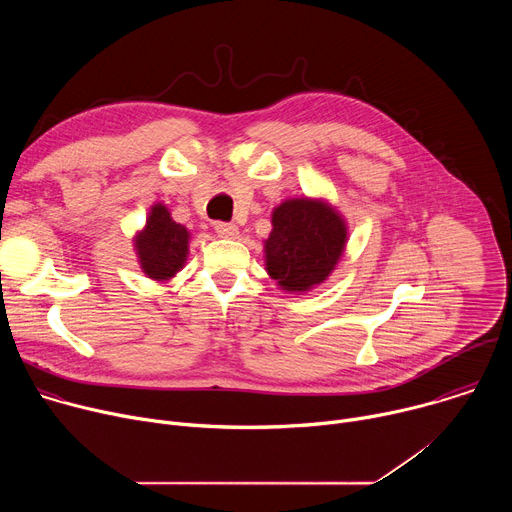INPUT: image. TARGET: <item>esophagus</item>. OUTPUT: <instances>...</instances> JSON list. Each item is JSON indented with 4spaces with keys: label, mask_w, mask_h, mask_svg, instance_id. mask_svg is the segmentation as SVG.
I'll return each mask as SVG.
<instances>
[{
    "label": "esophagus",
    "mask_w": 512,
    "mask_h": 512,
    "mask_svg": "<svg viewBox=\"0 0 512 512\" xmlns=\"http://www.w3.org/2000/svg\"><path fill=\"white\" fill-rule=\"evenodd\" d=\"M214 231L218 233V237L223 239H237L239 237V227L233 223H216Z\"/></svg>",
    "instance_id": "34e87169"
}]
</instances>
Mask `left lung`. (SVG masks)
I'll return each instance as SVG.
<instances>
[{"label": "left lung", "mask_w": 512, "mask_h": 512, "mask_svg": "<svg viewBox=\"0 0 512 512\" xmlns=\"http://www.w3.org/2000/svg\"><path fill=\"white\" fill-rule=\"evenodd\" d=\"M265 241L267 273L287 291H308L336 267L344 245V218L326 202L291 198L271 214Z\"/></svg>", "instance_id": "left-lung-1"}]
</instances>
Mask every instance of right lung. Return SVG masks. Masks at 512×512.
<instances>
[{
  "label": "right lung",
  "mask_w": 512,
  "mask_h": 512,
  "mask_svg": "<svg viewBox=\"0 0 512 512\" xmlns=\"http://www.w3.org/2000/svg\"><path fill=\"white\" fill-rule=\"evenodd\" d=\"M190 233L186 227L172 221L164 204H154L145 229L135 237V251L143 273L166 281L174 277L186 263Z\"/></svg>",
  "instance_id": "obj_1"
}]
</instances>
